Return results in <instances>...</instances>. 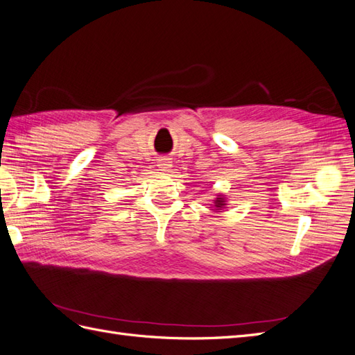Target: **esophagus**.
Here are the masks:
<instances>
[{"mask_svg":"<svg viewBox=\"0 0 355 355\" xmlns=\"http://www.w3.org/2000/svg\"><path fill=\"white\" fill-rule=\"evenodd\" d=\"M162 171H168V168H171V162H168L166 159H162L160 162H159V165H157Z\"/></svg>","mask_w":355,"mask_h":355,"instance_id":"esophagus-1","label":"esophagus"}]
</instances>
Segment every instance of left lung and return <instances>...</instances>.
<instances>
[{"instance_id": "obj_1", "label": "left lung", "mask_w": 355, "mask_h": 355, "mask_svg": "<svg viewBox=\"0 0 355 355\" xmlns=\"http://www.w3.org/2000/svg\"><path fill=\"white\" fill-rule=\"evenodd\" d=\"M223 198H217L216 199V207H223Z\"/></svg>"}]
</instances>
